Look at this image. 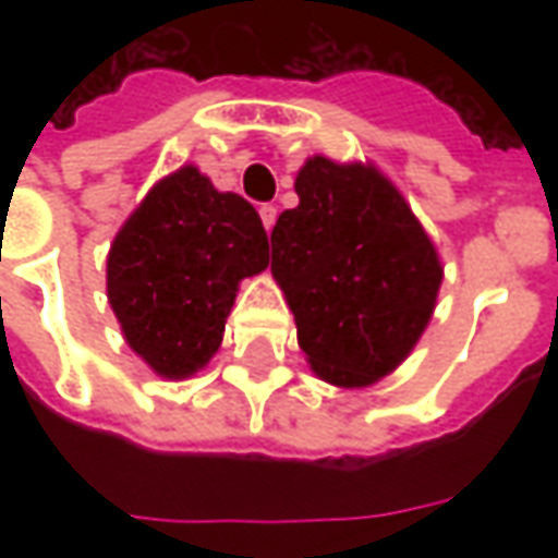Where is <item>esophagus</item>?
<instances>
[{"label": "esophagus", "instance_id": "34e87169", "mask_svg": "<svg viewBox=\"0 0 558 558\" xmlns=\"http://www.w3.org/2000/svg\"><path fill=\"white\" fill-rule=\"evenodd\" d=\"M259 218H263V227H266V232H271V227H275V220H278V208L275 206H259Z\"/></svg>", "mask_w": 558, "mask_h": 558}]
</instances>
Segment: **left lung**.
I'll list each match as a JSON object with an SVG mask.
<instances>
[{"label": "left lung", "instance_id": "left-lung-1", "mask_svg": "<svg viewBox=\"0 0 558 558\" xmlns=\"http://www.w3.org/2000/svg\"><path fill=\"white\" fill-rule=\"evenodd\" d=\"M299 206L271 230V275L319 379L374 386L430 323L442 263L407 199L374 163L304 160Z\"/></svg>", "mask_w": 558, "mask_h": 558}]
</instances>
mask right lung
<instances>
[{"label":"right lung","mask_w":558,"mask_h":558,"mask_svg":"<svg viewBox=\"0 0 558 558\" xmlns=\"http://www.w3.org/2000/svg\"><path fill=\"white\" fill-rule=\"evenodd\" d=\"M266 266L256 208L184 163L116 232L107 299L128 347L163 379H187L218 352L239 283Z\"/></svg>","instance_id":"1"}]
</instances>
